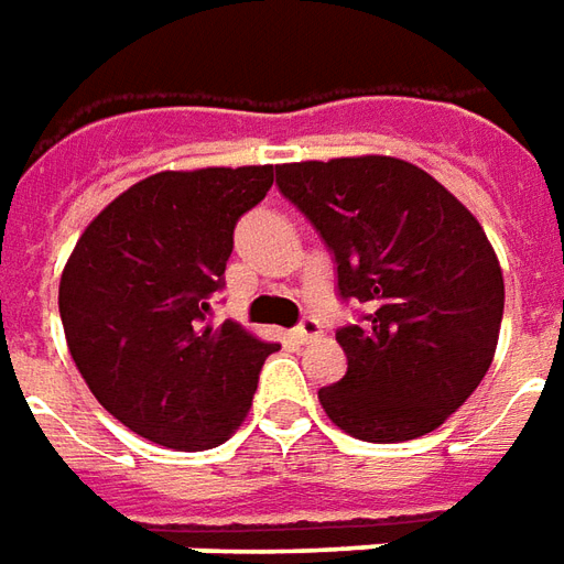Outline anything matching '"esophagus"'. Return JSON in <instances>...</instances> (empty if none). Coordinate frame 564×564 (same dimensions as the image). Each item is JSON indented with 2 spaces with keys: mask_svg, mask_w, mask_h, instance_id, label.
<instances>
[{
  "mask_svg": "<svg viewBox=\"0 0 564 564\" xmlns=\"http://www.w3.org/2000/svg\"><path fill=\"white\" fill-rule=\"evenodd\" d=\"M319 323L314 317H305L302 319V323H299V326H295L293 329V338L299 344H307V341H314V338H319Z\"/></svg>",
  "mask_w": 564,
  "mask_h": 564,
  "instance_id": "obj_1",
  "label": "esophagus"
}]
</instances>
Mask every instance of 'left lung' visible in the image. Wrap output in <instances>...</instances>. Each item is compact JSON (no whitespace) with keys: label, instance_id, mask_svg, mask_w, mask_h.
<instances>
[{"label":"left lung","instance_id":"1","mask_svg":"<svg viewBox=\"0 0 564 564\" xmlns=\"http://www.w3.org/2000/svg\"><path fill=\"white\" fill-rule=\"evenodd\" d=\"M278 186L317 226L338 290L371 311L335 332L347 375L319 404L347 435L395 444L444 423L492 366L505 278L484 226L414 162H283Z\"/></svg>","mask_w":564,"mask_h":564}]
</instances>
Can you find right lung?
<instances>
[{
  "label": "right lung",
  "instance_id": "right-lung-1",
  "mask_svg": "<svg viewBox=\"0 0 564 564\" xmlns=\"http://www.w3.org/2000/svg\"><path fill=\"white\" fill-rule=\"evenodd\" d=\"M271 184L274 165L150 174L93 217L63 269L59 317L80 378L153 444L217 447L253 404L278 344L208 314L235 223Z\"/></svg>",
  "mask_w": 564,
  "mask_h": 564
}]
</instances>
